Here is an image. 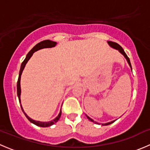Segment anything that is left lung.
<instances>
[{
	"mask_svg": "<svg viewBox=\"0 0 150 150\" xmlns=\"http://www.w3.org/2000/svg\"><path fill=\"white\" fill-rule=\"evenodd\" d=\"M107 43H108V44L110 45V46H111L112 48H115V49L118 50V51H120V53H121V54H122V55H123L124 57H125V58L126 59V60H127V62H128V64H129V66L131 67V62H130V59H129V58H128V56L126 55V54H125V51H124V50L122 49V47L120 46V45H119V44H117V43H115V42H112V41H107ZM131 69H132V68H131ZM86 117H88V119L89 120H91V121H92V122H95V123H98V122H96L93 121V120H92L91 118H90V117H89L88 116H87V115H86ZM115 122V121H111V122H107V123L102 124V125H110V124L112 123V122Z\"/></svg>",
	"mask_w": 150,
	"mask_h": 150,
	"instance_id": "1",
	"label": "left lung"
}]
</instances>
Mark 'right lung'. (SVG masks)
Here are the masks:
<instances>
[{
	"label": "right lung",
	"instance_id": "obj_1",
	"mask_svg": "<svg viewBox=\"0 0 150 150\" xmlns=\"http://www.w3.org/2000/svg\"><path fill=\"white\" fill-rule=\"evenodd\" d=\"M56 45H57V43H56V42H54V41H51V40H43V41L40 42V43H38L37 45H35V46L33 47V48H32L31 50H30V52L28 53V55L26 56V58H25V59L24 60L23 62H22V64H21L20 70H19V78H18V81H17V96H18V98H19V103H21V99H20V95H21L20 79H21V75H22V71H23L24 68H25V65H26L27 62H28V60L30 59V57L33 56V53H34L35 51H38V50L42 49V48H51V47H54L56 46ZM21 108H22V110L23 111L25 115L26 116L27 118H28L30 122H33V123L35 124V125H38V126H40V127H48V126H51V125H54V123H56V122H57L59 120L60 117H61V114H62V111L60 110V112H59V114L58 115V116H57V117H56L55 119H54V120H51V121H50V122L36 121V120H33V119L30 118L29 116H28V115H27L26 113L24 112L23 108H22V104H21Z\"/></svg>",
	"mask_w": 150,
	"mask_h": 150
}]
</instances>
